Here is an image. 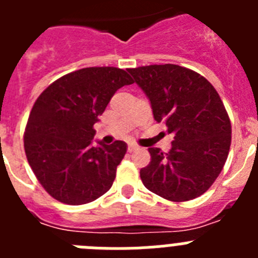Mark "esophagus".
Listing matches in <instances>:
<instances>
[{
  "instance_id": "1",
  "label": "esophagus",
  "mask_w": 258,
  "mask_h": 258,
  "mask_svg": "<svg viewBox=\"0 0 258 258\" xmlns=\"http://www.w3.org/2000/svg\"><path fill=\"white\" fill-rule=\"evenodd\" d=\"M136 150H138V146H137V145H133V143H131V145L127 146V151H129V152H133V151H136Z\"/></svg>"
}]
</instances>
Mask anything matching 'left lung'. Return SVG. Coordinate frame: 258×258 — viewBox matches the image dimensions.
I'll list each match as a JSON object with an SVG mask.
<instances>
[{
  "label": "left lung",
  "mask_w": 258,
  "mask_h": 258,
  "mask_svg": "<svg viewBox=\"0 0 258 258\" xmlns=\"http://www.w3.org/2000/svg\"><path fill=\"white\" fill-rule=\"evenodd\" d=\"M151 103L154 118L174 134L172 149H149L141 169L146 188L170 202L195 199L222 170L231 145V124L220 95L206 77L177 64L129 68Z\"/></svg>",
  "instance_id": "left-lung-1"
}]
</instances>
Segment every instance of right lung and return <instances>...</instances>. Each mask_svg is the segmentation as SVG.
Wrapping results in <instances>:
<instances>
[{
	"instance_id": "right-lung-1",
	"label": "right lung",
	"mask_w": 258,
	"mask_h": 258,
	"mask_svg": "<svg viewBox=\"0 0 258 258\" xmlns=\"http://www.w3.org/2000/svg\"><path fill=\"white\" fill-rule=\"evenodd\" d=\"M133 83L120 68L89 67L64 75L37 98L24 132V150L54 199L81 206L111 188L127 146L115 141L94 147L93 126L116 90Z\"/></svg>"
}]
</instances>
